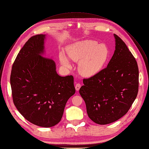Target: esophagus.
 I'll return each instance as SVG.
<instances>
[{
    "instance_id": "34e87169",
    "label": "esophagus",
    "mask_w": 149,
    "mask_h": 149,
    "mask_svg": "<svg viewBox=\"0 0 149 149\" xmlns=\"http://www.w3.org/2000/svg\"><path fill=\"white\" fill-rule=\"evenodd\" d=\"M80 87H81V84H80V83H77V84H76V85H75V88H76V90L77 91H79V89H80Z\"/></svg>"
}]
</instances>
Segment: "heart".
<instances>
[{
	"label": "heart",
	"instance_id": "heart-1",
	"mask_svg": "<svg viewBox=\"0 0 149 149\" xmlns=\"http://www.w3.org/2000/svg\"><path fill=\"white\" fill-rule=\"evenodd\" d=\"M68 56L72 61L79 62L78 69L80 73L86 77H91L102 70L108 62L110 51L104 44H99L96 41L86 40L74 42L66 48ZM61 64L70 69L71 62L63 52L59 55Z\"/></svg>",
	"mask_w": 149,
	"mask_h": 149
}]
</instances>
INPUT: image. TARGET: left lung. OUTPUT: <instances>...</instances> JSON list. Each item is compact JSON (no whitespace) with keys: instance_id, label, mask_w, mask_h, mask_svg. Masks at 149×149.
I'll list each match as a JSON object with an SVG mask.
<instances>
[{"instance_id":"obj_1","label":"left lung","mask_w":149,"mask_h":149,"mask_svg":"<svg viewBox=\"0 0 149 149\" xmlns=\"http://www.w3.org/2000/svg\"><path fill=\"white\" fill-rule=\"evenodd\" d=\"M115 51L107 68L83 79L79 93L88 117L99 125H107L125 115L139 91V69L133 55L116 34Z\"/></svg>"}]
</instances>
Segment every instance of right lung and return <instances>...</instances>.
Returning a JSON list of instances; mask_svg holds the SVG:
<instances>
[{"instance_id": "1", "label": "right lung", "mask_w": 149, "mask_h": 149, "mask_svg": "<svg viewBox=\"0 0 149 149\" xmlns=\"http://www.w3.org/2000/svg\"><path fill=\"white\" fill-rule=\"evenodd\" d=\"M45 36L31 37L21 49L12 66L10 85L20 114L35 125L50 127L60 122L76 90L73 76H59L55 62L41 56Z\"/></svg>"}]
</instances>
